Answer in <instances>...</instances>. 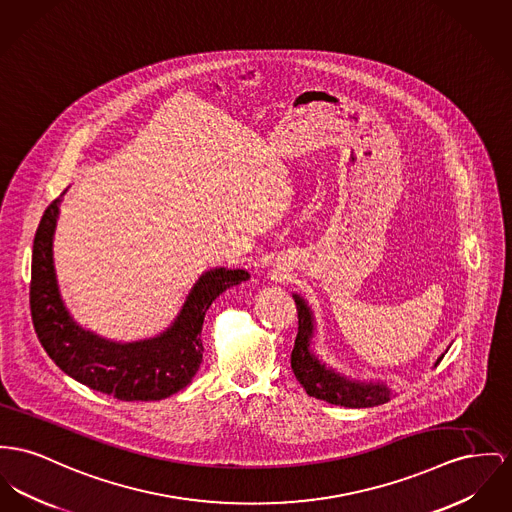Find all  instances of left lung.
I'll return each mask as SVG.
<instances>
[{
    "label": "left lung",
    "mask_w": 512,
    "mask_h": 512,
    "mask_svg": "<svg viewBox=\"0 0 512 512\" xmlns=\"http://www.w3.org/2000/svg\"><path fill=\"white\" fill-rule=\"evenodd\" d=\"M295 305L299 316V332L291 353V369L301 386L307 390L308 396L343 408H375L394 398V392L384 384L351 382L320 365V361L308 349L312 338V314L299 295H295Z\"/></svg>",
    "instance_id": "1"
}]
</instances>
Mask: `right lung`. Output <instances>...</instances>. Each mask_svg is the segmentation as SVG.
I'll return each mask as SVG.
<instances>
[{
	"instance_id": "obj_1",
	"label": "right lung",
	"mask_w": 512,
	"mask_h": 512,
	"mask_svg": "<svg viewBox=\"0 0 512 512\" xmlns=\"http://www.w3.org/2000/svg\"><path fill=\"white\" fill-rule=\"evenodd\" d=\"M64 190L46 207L36 229L31 266V316L50 359L77 382L122 402H157L186 388L204 357L202 326L211 303L250 277L244 270H211L194 285L171 328L153 340L112 343L81 330L58 293L52 237Z\"/></svg>"
}]
</instances>
